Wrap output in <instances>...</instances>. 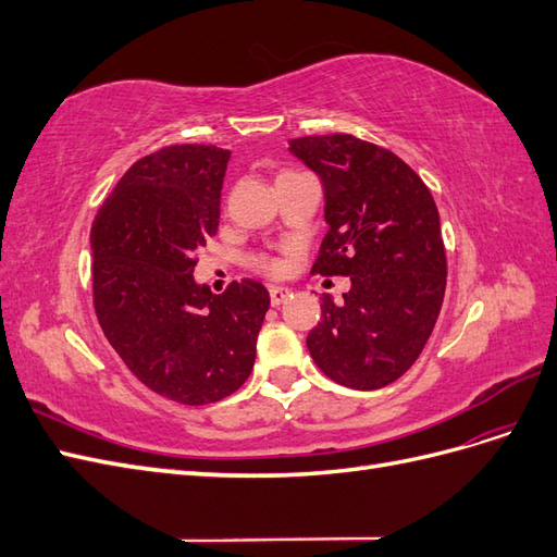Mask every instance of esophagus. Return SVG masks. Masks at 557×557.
<instances>
[{"instance_id":"esophagus-1","label":"esophagus","mask_w":557,"mask_h":557,"mask_svg":"<svg viewBox=\"0 0 557 557\" xmlns=\"http://www.w3.org/2000/svg\"><path fill=\"white\" fill-rule=\"evenodd\" d=\"M288 297H290L288 288H278V285H272V288H269V299H272V307L283 305V301Z\"/></svg>"}]
</instances>
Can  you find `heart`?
I'll use <instances>...</instances> for the list:
<instances>
[{
    "mask_svg": "<svg viewBox=\"0 0 557 557\" xmlns=\"http://www.w3.org/2000/svg\"><path fill=\"white\" fill-rule=\"evenodd\" d=\"M258 264H260V267L264 269V272H269V274H276V272H278V269H281L276 260H260Z\"/></svg>",
    "mask_w": 557,
    "mask_h": 557,
    "instance_id": "b5f03b06",
    "label": "heart"
}]
</instances>
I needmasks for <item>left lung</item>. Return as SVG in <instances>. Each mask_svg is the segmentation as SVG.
<instances>
[{
    "label": "left lung",
    "mask_w": 557,
    "mask_h": 557,
    "mask_svg": "<svg viewBox=\"0 0 557 557\" xmlns=\"http://www.w3.org/2000/svg\"><path fill=\"white\" fill-rule=\"evenodd\" d=\"M323 181L330 225L311 274L350 276L342 305L325 295L307 346L327 379L356 391L397 381L442 311L446 250L432 193L393 150L352 134L290 141Z\"/></svg>",
    "instance_id": "8db88e82"
}]
</instances>
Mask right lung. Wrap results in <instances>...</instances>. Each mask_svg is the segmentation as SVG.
Instances as JSON below:
<instances>
[{
	"label": "right lung",
	"instance_id": "right-lung-1",
	"mask_svg": "<svg viewBox=\"0 0 557 557\" xmlns=\"http://www.w3.org/2000/svg\"><path fill=\"white\" fill-rule=\"evenodd\" d=\"M230 150L174 144L134 162L99 207L92 301L99 325L150 391L201 407L239 391L256 362L269 293L258 281L211 295L193 278L218 232Z\"/></svg>",
	"mask_w": 557,
	"mask_h": 557
}]
</instances>
